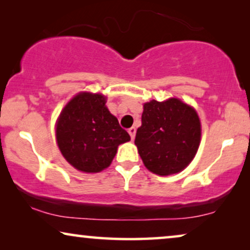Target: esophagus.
Here are the masks:
<instances>
[{
	"label": "esophagus",
	"mask_w": 250,
	"mask_h": 250,
	"mask_svg": "<svg viewBox=\"0 0 250 250\" xmlns=\"http://www.w3.org/2000/svg\"><path fill=\"white\" fill-rule=\"evenodd\" d=\"M128 133H129V135H131V139L133 140V139L135 138V133H137V128H135V127L128 128Z\"/></svg>",
	"instance_id": "34e87169"
}]
</instances>
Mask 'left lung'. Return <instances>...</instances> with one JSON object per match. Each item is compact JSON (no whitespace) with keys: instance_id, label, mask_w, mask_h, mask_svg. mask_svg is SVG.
<instances>
[{"instance_id":"obj_1","label":"left lung","mask_w":250,"mask_h":250,"mask_svg":"<svg viewBox=\"0 0 250 250\" xmlns=\"http://www.w3.org/2000/svg\"><path fill=\"white\" fill-rule=\"evenodd\" d=\"M201 141L197 112L179 99L144 104L134 144L145 167L158 176L183 171L193 161Z\"/></svg>"}]
</instances>
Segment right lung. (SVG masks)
<instances>
[{
  "instance_id": "right-lung-1",
  "label": "right lung",
  "mask_w": 250,
  "mask_h": 250,
  "mask_svg": "<svg viewBox=\"0 0 250 250\" xmlns=\"http://www.w3.org/2000/svg\"><path fill=\"white\" fill-rule=\"evenodd\" d=\"M102 94H77L62 110L56 140L62 155L77 170L96 173L111 164L119 145L131 140L105 106Z\"/></svg>"
}]
</instances>
